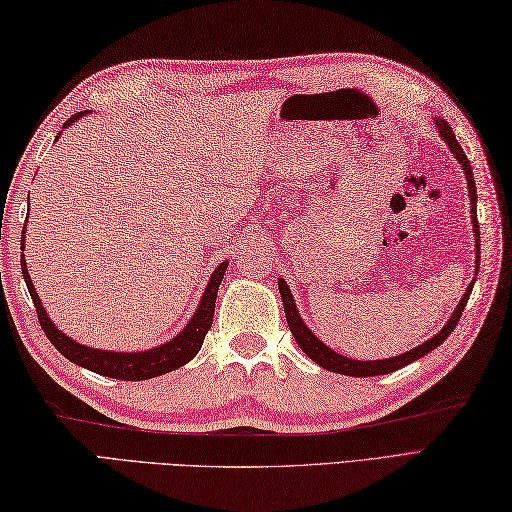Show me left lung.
<instances>
[{
  "label": "left lung",
  "instance_id": "1",
  "mask_svg": "<svg viewBox=\"0 0 512 512\" xmlns=\"http://www.w3.org/2000/svg\"><path fill=\"white\" fill-rule=\"evenodd\" d=\"M438 125V132L440 136L444 138V143L449 145V149L453 151V156L458 158L462 162V169L466 173V182H469V195H471V213H473V231H475V237H477V253H480V226H477V217H475V202H477V189H475V180H473V169H471V162L469 158H466L464 149L458 145V140H455V134L453 129L449 127L447 121H442V118H438L436 121ZM480 257V255H477ZM477 268H480V259H477ZM475 284V281H473ZM473 284L469 286V290H466V295L462 297L460 306L455 308V312L451 314V319L447 321V325L433 336V339H429L427 343H422L418 347H413V350L400 354V356H394V358H385V361H352V358L347 356H341L332 352L328 345H323L317 336H314L308 325L301 321L299 312H297V306H295V299H292L290 295V288L284 279H279V292H281V301H284V310H286V321H288V328L292 332V336H295L299 347L303 352H306L314 363H319L321 367L330 369V372H336V374H345V376H380V374H391L396 372V369L405 367L413 361H418V358H422L424 354H429L431 350H436V347L440 343L447 341V336L455 330V325H458L462 312H464V306L466 301H469L471 297V290H473Z\"/></svg>",
  "mask_w": 512,
  "mask_h": 512
}]
</instances>
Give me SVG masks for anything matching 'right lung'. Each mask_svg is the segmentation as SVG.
<instances>
[{
	"label": "right lung",
	"instance_id": "add662e5",
	"mask_svg": "<svg viewBox=\"0 0 512 512\" xmlns=\"http://www.w3.org/2000/svg\"><path fill=\"white\" fill-rule=\"evenodd\" d=\"M85 112H79L70 116V121L65 123L68 127L70 123L79 121ZM21 248H24V233H21ZM228 262H222L220 266L215 268V273L206 286L202 301L198 310H195L193 319L189 321L187 328H184L176 339H171L169 343L154 347V350L147 352H105V350H92V347H85L81 343H76L72 339H68L61 330L54 328V323L48 319L46 310H43L39 295L35 286H32L30 275L26 270V259L21 257V275L26 279L28 292L32 297V303L37 308V317L41 323V330L46 332V336L50 339V343L57 347V350L68 358V361L81 365L90 372H96L107 378H118V380H147L154 376H162L167 372H173V369L182 367L184 363H189L191 358L200 352V347L204 343L206 332L211 330L213 323V312H215V299H217V288L222 284V277L226 273Z\"/></svg>",
	"mask_w": 512,
	"mask_h": 512
}]
</instances>
